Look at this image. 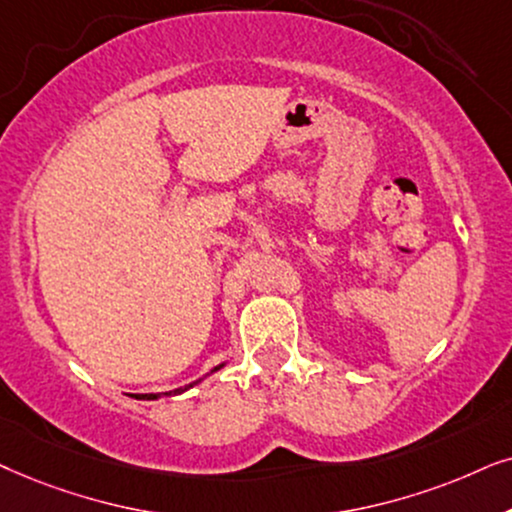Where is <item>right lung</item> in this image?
<instances>
[{"instance_id":"right-lung-1","label":"right lung","mask_w":512,"mask_h":512,"mask_svg":"<svg viewBox=\"0 0 512 512\" xmlns=\"http://www.w3.org/2000/svg\"><path fill=\"white\" fill-rule=\"evenodd\" d=\"M222 365H217L213 372H217L220 370ZM196 384V381H194ZM194 384H189V386H185V388H175V391H168V393H163V395H177V393H182V391H187V388H192ZM133 398H138V400H156V398H161V393H133Z\"/></svg>"}]
</instances>
